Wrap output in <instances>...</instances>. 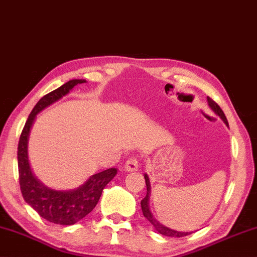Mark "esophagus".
<instances>
[{
    "label": "esophagus",
    "instance_id": "34e87169",
    "mask_svg": "<svg viewBox=\"0 0 257 257\" xmlns=\"http://www.w3.org/2000/svg\"><path fill=\"white\" fill-rule=\"evenodd\" d=\"M124 169H125V171H128V172L137 171V169H139V161H137V158L136 157L129 158V160L125 162Z\"/></svg>",
    "mask_w": 257,
    "mask_h": 257
}]
</instances>
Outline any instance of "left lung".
Returning <instances> with one entry per match:
<instances>
[{"label":"left lung","mask_w":257,"mask_h":257,"mask_svg":"<svg viewBox=\"0 0 257 257\" xmlns=\"http://www.w3.org/2000/svg\"><path fill=\"white\" fill-rule=\"evenodd\" d=\"M207 102H208V106L211 109L214 111L216 115H219L220 118L225 122L226 125H228V121H227V118L225 116V113H223L221 108L218 103L215 102V101H213L211 97L207 96ZM144 179H146V185H147V196L143 198L142 200H141V207H142V212H143V215L146 216V218L149 220V222L151 223L155 227V229H156V232H158L162 235H165V236H171V237H182V236H186V235H190V234H192V232H177V230H173L171 228H168V227H165L162 225L157 221L156 219H155V216L151 214L150 212V207H149V199H150V193H151V186H150V180H149V177L146 173L144 175Z\"/></svg>","instance_id":"obj_1"}]
</instances>
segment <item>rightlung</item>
Instances as JSON below:
<instances>
[{
    "label": "right lung",
    "mask_w": 257,
    "mask_h": 257,
    "mask_svg": "<svg viewBox=\"0 0 257 257\" xmlns=\"http://www.w3.org/2000/svg\"><path fill=\"white\" fill-rule=\"evenodd\" d=\"M84 82H86L84 79H73L46 94L38 101L22 130L17 150L20 185L24 200L42 218L64 226L73 225L93 211L104 187L116 176L117 169L110 168L95 173L77 189L67 191L52 190L39 182L32 173L28 157V141L37 114L70 93L74 86Z\"/></svg>",
    "instance_id": "add662e5"
}]
</instances>
